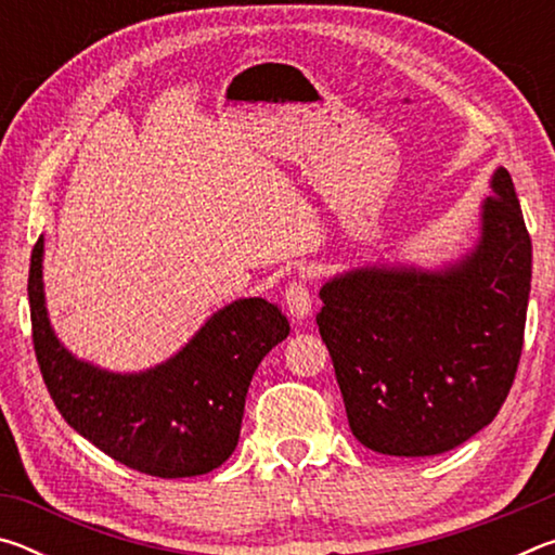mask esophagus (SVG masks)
I'll return each mask as SVG.
<instances>
[{"mask_svg":"<svg viewBox=\"0 0 555 555\" xmlns=\"http://www.w3.org/2000/svg\"><path fill=\"white\" fill-rule=\"evenodd\" d=\"M284 300H286V311L291 313L294 321H304V318L311 315L313 298H311V291H308L304 279L291 281V284L286 286Z\"/></svg>","mask_w":555,"mask_h":555,"instance_id":"1","label":"esophagus"}]
</instances>
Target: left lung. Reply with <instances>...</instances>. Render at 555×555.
<instances>
[{
	"label": "left lung",
	"instance_id": "8db88e82",
	"mask_svg": "<svg viewBox=\"0 0 555 555\" xmlns=\"http://www.w3.org/2000/svg\"><path fill=\"white\" fill-rule=\"evenodd\" d=\"M482 237L438 274L357 269L327 281L315 315L354 438L426 457L492 424L524 347L531 237L512 176L496 168Z\"/></svg>",
	"mask_w": 555,
	"mask_h": 555
}]
</instances>
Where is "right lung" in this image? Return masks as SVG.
Wrapping results in <instances>:
<instances>
[{"label":"right lung","instance_id":"right-lung-1","mask_svg":"<svg viewBox=\"0 0 555 555\" xmlns=\"http://www.w3.org/2000/svg\"><path fill=\"white\" fill-rule=\"evenodd\" d=\"M43 237L34 244L29 308L46 389L68 426L137 473L178 480L205 475L232 455L244 399L288 321L264 298L215 313L181 352L142 374H112L75 360L53 335L43 306Z\"/></svg>","mask_w":555,"mask_h":555}]
</instances>
